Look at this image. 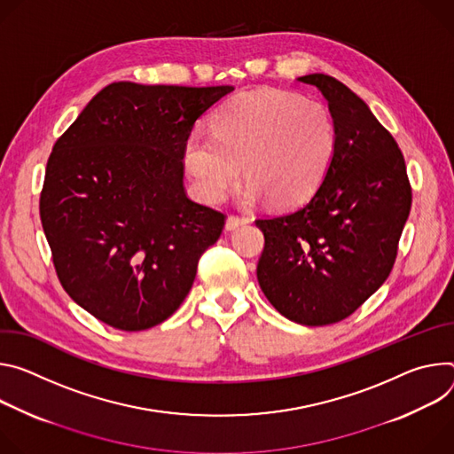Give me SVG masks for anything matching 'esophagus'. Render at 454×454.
<instances>
[{"mask_svg":"<svg viewBox=\"0 0 454 454\" xmlns=\"http://www.w3.org/2000/svg\"><path fill=\"white\" fill-rule=\"evenodd\" d=\"M248 222H250V220H248V218H245V216L231 215V216L227 218V222H225V229H227V231H234V229L241 227V225H247Z\"/></svg>","mask_w":454,"mask_h":454,"instance_id":"34e87169","label":"esophagus"}]
</instances>
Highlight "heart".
Returning <instances> with one entry per match:
<instances>
[{"label":"heart","mask_w":454,"mask_h":454,"mask_svg":"<svg viewBox=\"0 0 454 454\" xmlns=\"http://www.w3.org/2000/svg\"><path fill=\"white\" fill-rule=\"evenodd\" d=\"M335 140L323 105L288 91L256 90L220 106L211 135L187 137L184 164L206 201L223 200L243 169L247 201L265 196L272 207H292L321 184Z\"/></svg>","instance_id":"heart-1"}]
</instances>
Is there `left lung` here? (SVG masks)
<instances>
[{"instance_id":"left-lung-1","label":"left lung","mask_w":454,"mask_h":454,"mask_svg":"<svg viewBox=\"0 0 454 454\" xmlns=\"http://www.w3.org/2000/svg\"><path fill=\"white\" fill-rule=\"evenodd\" d=\"M328 100L335 151L303 207L256 220L258 281L272 307L305 326L339 323L387 279L411 209L404 155L361 97L340 81L297 79Z\"/></svg>"}]
</instances>
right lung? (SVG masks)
I'll list each match as a JSON object with an SVG mask.
<instances>
[{"label": "right lung", "mask_w": 454, "mask_h": 454, "mask_svg": "<svg viewBox=\"0 0 454 454\" xmlns=\"http://www.w3.org/2000/svg\"><path fill=\"white\" fill-rule=\"evenodd\" d=\"M232 90L112 82L54 144L41 223L63 288L98 321L147 330L189 294L225 216L185 194L184 145Z\"/></svg>", "instance_id": "1"}]
</instances>
